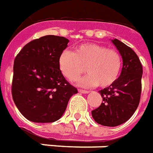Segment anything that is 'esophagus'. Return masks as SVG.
<instances>
[{
  "mask_svg": "<svg viewBox=\"0 0 153 153\" xmlns=\"http://www.w3.org/2000/svg\"><path fill=\"white\" fill-rule=\"evenodd\" d=\"M79 91L80 93H83V94H88V93H89V92H90V91H86V90H82V89H79Z\"/></svg>",
  "mask_w": 153,
  "mask_h": 153,
  "instance_id": "obj_1",
  "label": "esophagus"
}]
</instances>
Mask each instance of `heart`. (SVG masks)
<instances>
[{"mask_svg": "<svg viewBox=\"0 0 153 153\" xmlns=\"http://www.w3.org/2000/svg\"><path fill=\"white\" fill-rule=\"evenodd\" d=\"M58 65L63 75L74 81L84 71L86 76L78 81L82 87L99 84L101 88L111 86L117 79L122 69V57L117 51L106 46L87 43L77 46L74 53L64 50L60 54Z\"/></svg>", "mask_w": 153, "mask_h": 153, "instance_id": "heart-1", "label": "heart"}]
</instances>
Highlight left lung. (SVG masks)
I'll list each match as a JSON object with an SVG mask.
<instances>
[{
	"label": "left lung",
	"mask_w": 153,
	"mask_h": 153,
	"mask_svg": "<svg viewBox=\"0 0 153 153\" xmlns=\"http://www.w3.org/2000/svg\"><path fill=\"white\" fill-rule=\"evenodd\" d=\"M123 58L120 76L111 86L99 91L103 102L91 111L93 119L105 126L126 123L139 106L143 68L139 57L130 47L117 39H111Z\"/></svg>",
	"instance_id": "obj_1"
}]
</instances>
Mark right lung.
Masks as SVG:
<instances>
[{"label": "right lung", "instance_id": "add662e5", "mask_svg": "<svg viewBox=\"0 0 153 153\" xmlns=\"http://www.w3.org/2000/svg\"><path fill=\"white\" fill-rule=\"evenodd\" d=\"M69 39L45 36L28 43L14 59L12 97L26 118L38 123H53L65 113L78 90L65 80L58 65Z\"/></svg>", "mask_w": 153, "mask_h": 153}]
</instances>
